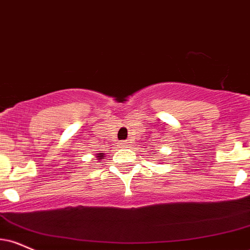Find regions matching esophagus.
Returning a JSON list of instances; mask_svg holds the SVG:
<instances>
[{
	"mask_svg": "<svg viewBox=\"0 0 250 250\" xmlns=\"http://www.w3.org/2000/svg\"><path fill=\"white\" fill-rule=\"evenodd\" d=\"M121 146H127V143H122Z\"/></svg>",
	"mask_w": 250,
	"mask_h": 250,
	"instance_id": "1",
	"label": "esophagus"
}]
</instances>
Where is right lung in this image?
I'll return each mask as SVG.
<instances>
[{
    "label": "right lung",
    "instance_id": "right-lung-1",
    "mask_svg": "<svg viewBox=\"0 0 250 250\" xmlns=\"http://www.w3.org/2000/svg\"><path fill=\"white\" fill-rule=\"evenodd\" d=\"M96 158H98V161H102V159L104 158V152H100V154H98L96 155ZM101 163V162H100Z\"/></svg>",
    "mask_w": 250,
    "mask_h": 250
}]
</instances>
